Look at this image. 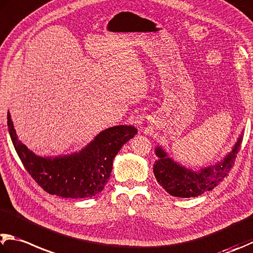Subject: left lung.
Masks as SVG:
<instances>
[{
  "mask_svg": "<svg viewBox=\"0 0 253 253\" xmlns=\"http://www.w3.org/2000/svg\"><path fill=\"white\" fill-rule=\"evenodd\" d=\"M241 138L242 136L239 137L232 150L223 160L214 166L200 169L199 171H192L191 169L180 166L168 157L162 147H157L155 149L158 157L154 164L155 177L159 185L173 197L191 198L203 195L217 187L230 172L241 145Z\"/></svg>",
  "mask_w": 253,
  "mask_h": 253,
  "instance_id": "8db88e82",
  "label": "left lung"
}]
</instances>
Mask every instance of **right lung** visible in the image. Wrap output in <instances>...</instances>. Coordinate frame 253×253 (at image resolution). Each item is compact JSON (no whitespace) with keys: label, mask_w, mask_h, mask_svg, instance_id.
<instances>
[{"label":"right lung","mask_w":253,"mask_h":253,"mask_svg":"<svg viewBox=\"0 0 253 253\" xmlns=\"http://www.w3.org/2000/svg\"><path fill=\"white\" fill-rule=\"evenodd\" d=\"M7 126L18 157L31 177L48 194L73 199L90 198L104 189L115 156L137 134L134 126H114L99 132L80 153L41 157L18 140L8 112Z\"/></svg>","instance_id":"add662e5"}]
</instances>
